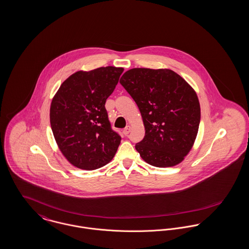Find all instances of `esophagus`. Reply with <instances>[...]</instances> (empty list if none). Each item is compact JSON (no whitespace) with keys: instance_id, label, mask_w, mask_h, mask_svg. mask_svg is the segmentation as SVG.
Here are the masks:
<instances>
[{"instance_id":"obj_1","label":"esophagus","mask_w":249,"mask_h":249,"mask_svg":"<svg viewBox=\"0 0 249 249\" xmlns=\"http://www.w3.org/2000/svg\"><path fill=\"white\" fill-rule=\"evenodd\" d=\"M130 132H131V127H130V126H127V127L123 130V134H124V135H128Z\"/></svg>"}]
</instances>
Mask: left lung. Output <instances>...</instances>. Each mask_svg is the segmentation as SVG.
Instances as JSON below:
<instances>
[{"label": "left lung", "instance_id": "8db88e82", "mask_svg": "<svg viewBox=\"0 0 249 249\" xmlns=\"http://www.w3.org/2000/svg\"><path fill=\"white\" fill-rule=\"evenodd\" d=\"M119 82L143 119L145 136L135 145L141 158L158 168L181 163L192 150L201 117L192 86L170 69L133 68Z\"/></svg>", "mask_w": 249, "mask_h": 249}]
</instances>
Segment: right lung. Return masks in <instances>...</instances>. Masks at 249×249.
<instances>
[{
  "label": "right lung",
  "instance_id": "1",
  "mask_svg": "<svg viewBox=\"0 0 249 249\" xmlns=\"http://www.w3.org/2000/svg\"><path fill=\"white\" fill-rule=\"evenodd\" d=\"M123 71L115 66L77 71L52 99L50 124L57 147L78 169H99L115 156L121 137L111 128L105 103Z\"/></svg>",
  "mask_w": 249,
  "mask_h": 249
}]
</instances>
